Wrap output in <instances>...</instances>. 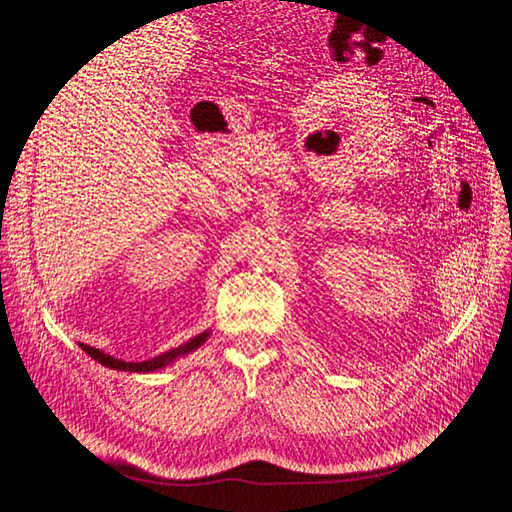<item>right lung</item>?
<instances>
[{
	"label": "right lung",
	"mask_w": 512,
	"mask_h": 512,
	"mask_svg": "<svg viewBox=\"0 0 512 512\" xmlns=\"http://www.w3.org/2000/svg\"><path fill=\"white\" fill-rule=\"evenodd\" d=\"M207 337H209V331L200 333V335L192 337L190 342H185L183 346L173 348V350H168V352H164V354H158L156 359H149V361H143V363L119 361V359H115V356H111V354H104L102 350H98V348H91V346H87V344H81V348L91 356V359L98 361V363H102L104 367H111V369H117V371H141V374H145V371H156V369H160V367H166L168 363H173L175 359H179V356L194 352L198 346H203V344L207 342Z\"/></svg>",
	"instance_id": "right-lung-1"
}]
</instances>
